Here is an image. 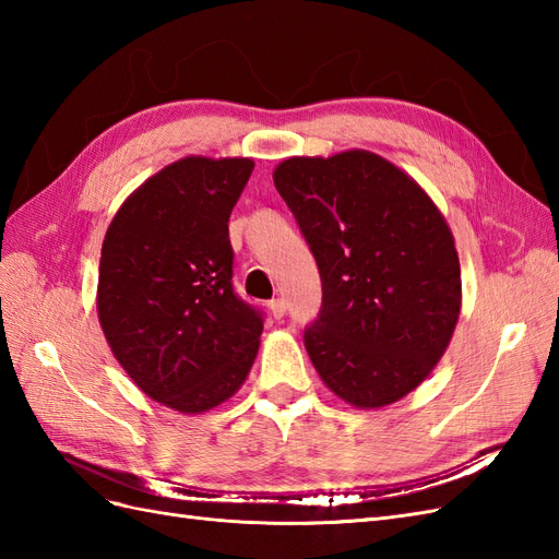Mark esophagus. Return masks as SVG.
Wrapping results in <instances>:
<instances>
[{
	"instance_id": "1",
	"label": "esophagus",
	"mask_w": 559,
	"mask_h": 559,
	"mask_svg": "<svg viewBox=\"0 0 559 559\" xmlns=\"http://www.w3.org/2000/svg\"><path fill=\"white\" fill-rule=\"evenodd\" d=\"M267 308H270V312H273L275 319H282L284 312H286V300L284 298H273L267 302Z\"/></svg>"
}]
</instances>
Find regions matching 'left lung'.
<instances>
[{"label":"left lung","instance_id":"8db88e82","mask_svg":"<svg viewBox=\"0 0 559 559\" xmlns=\"http://www.w3.org/2000/svg\"><path fill=\"white\" fill-rule=\"evenodd\" d=\"M273 179L319 267L321 310L302 331L317 373L357 408L403 399L460 319V259L443 214L370 151L289 158Z\"/></svg>","mask_w":559,"mask_h":559}]
</instances>
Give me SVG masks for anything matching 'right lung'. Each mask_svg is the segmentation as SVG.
<instances>
[{
  "label": "right lung",
  "mask_w": 559,
  "mask_h": 559,
  "mask_svg": "<svg viewBox=\"0 0 559 559\" xmlns=\"http://www.w3.org/2000/svg\"><path fill=\"white\" fill-rule=\"evenodd\" d=\"M249 158H181L134 191L105 235L97 314L118 364L146 396L205 413L238 392L263 312L233 289L228 218Z\"/></svg>",
  "instance_id": "add662e5"
}]
</instances>
